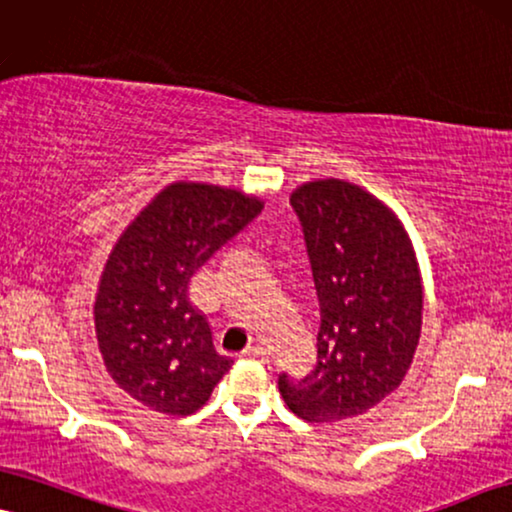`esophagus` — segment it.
Here are the masks:
<instances>
[{"instance_id": "esophagus-1", "label": "esophagus", "mask_w": 512, "mask_h": 512, "mask_svg": "<svg viewBox=\"0 0 512 512\" xmlns=\"http://www.w3.org/2000/svg\"><path fill=\"white\" fill-rule=\"evenodd\" d=\"M243 357H245V359H257V361H267V359H269V357H267V349L260 347V345H255V347L245 349Z\"/></svg>"}]
</instances>
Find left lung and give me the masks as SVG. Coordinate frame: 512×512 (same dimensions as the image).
<instances>
[{
  "label": "left lung",
  "instance_id": "8db88e82",
  "mask_svg": "<svg viewBox=\"0 0 512 512\" xmlns=\"http://www.w3.org/2000/svg\"><path fill=\"white\" fill-rule=\"evenodd\" d=\"M319 295L316 366L278 375L286 406L307 423L354 418L397 390L423 326V286L411 238L383 200L342 179L297 186Z\"/></svg>",
  "mask_w": 512,
  "mask_h": 512
}]
</instances>
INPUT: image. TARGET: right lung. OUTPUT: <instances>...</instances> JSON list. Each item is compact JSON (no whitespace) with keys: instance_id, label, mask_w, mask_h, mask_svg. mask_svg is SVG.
Segmentation results:
<instances>
[{"instance_id":"right-lung-1","label":"right lung","mask_w":512,"mask_h":512,"mask_svg":"<svg viewBox=\"0 0 512 512\" xmlns=\"http://www.w3.org/2000/svg\"><path fill=\"white\" fill-rule=\"evenodd\" d=\"M262 208L238 189L174 181L113 245L94 302L96 340L108 375L139 404L189 416L234 364L212 345L189 281Z\"/></svg>"}]
</instances>
